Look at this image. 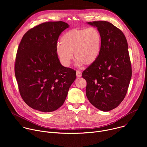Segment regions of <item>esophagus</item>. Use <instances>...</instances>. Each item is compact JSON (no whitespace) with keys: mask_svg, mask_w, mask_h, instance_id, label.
<instances>
[{"mask_svg":"<svg viewBox=\"0 0 147 147\" xmlns=\"http://www.w3.org/2000/svg\"><path fill=\"white\" fill-rule=\"evenodd\" d=\"M81 76H82V73H81V72L78 71H77L76 72V76H77V78H79V77H81Z\"/></svg>","mask_w":147,"mask_h":147,"instance_id":"esophagus-1","label":"esophagus"}]
</instances>
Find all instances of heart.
Returning a JSON list of instances; mask_svg holds the SVG:
<instances>
[{
  "instance_id": "obj_1",
  "label": "heart",
  "mask_w": 147,
  "mask_h": 147,
  "mask_svg": "<svg viewBox=\"0 0 147 147\" xmlns=\"http://www.w3.org/2000/svg\"><path fill=\"white\" fill-rule=\"evenodd\" d=\"M102 45V35L94 27L75 28L66 32L56 47V54L62 65L69 67L74 59L78 66H90L98 59Z\"/></svg>"
}]
</instances>
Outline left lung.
Wrapping results in <instances>:
<instances>
[{
  "label": "left lung",
  "instance_id": "left-lung-1",
  "mask_svg": "<svg viewBox=\"0 0 147 147\" xmlns=\"http://www.w3.org/2000/svg\"><path fill=\"white\" fill-rule=\"evenodd\" d=\"M102 35L100 55L82 74L87 81L86 95L96 108L108 112L126 95L132 71L127 42L121 30L105 21L88 22Z\"/></svg>",
  "mask_w": 147,
  "mask_h": 147
}]
</instances>
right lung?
I'll return each mask as SVG.
<instances>
[{"mask_svg":"<svg viewBox=\"0 0 147 147\" xmlns=\"http://www.w3.org/2000/svg\"><path fill=\"white\" fill-rule=\"evenodd\" d=\"M69 27L63 22L44 23L28 31L20 42L15 76L21 96L35 110L59 109L76 78V71L62 66L56 54L59 36Z\"/></svg>","mask_w":147,"mask_h":147,"instance_id":"add662e5","label":"right lung"}]
</instances>
